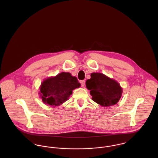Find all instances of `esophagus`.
Masks as SVG:
<instances>
[{"label": "esophagus", "instance_id": "34e87169", "mask_svg": "<svg viewBox=\"0 0 158 158\" xmlns=\"http://www.w3.org/2000/svg\"><path fill=\"white\" fill-rule=\"evenodd\" d=\"M81 85L82 87H84L85 85V80H81Z\"/></svg>", "mask_w": 158, "mask_h": 158}]
</instances>
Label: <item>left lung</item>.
Masks as SVG:
<instances>
[{
	"label": "left lung",
	"instance_id": "8db88e82",
	"mask_svg": "<svg viewBox=\"0 0 158 158\" xmlns=\"http://www.w3.org/2000/svg\"><path fill=\"white\" fill-rule=\"evenodd\" d=\"M92 100L102 106H111L120 100L122 88L115 80L101 73H92L86 82Z\"/></svg>",
	"mask_w": 158,
	"mask_h": 158
}]
</instances>
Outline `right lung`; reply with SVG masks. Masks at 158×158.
Here are the masks:
<instances>
[{"instance_id": "add662e5", "label": "right lung", "mask_w": 158, "mask_h": 158, "mask_svg": "<svg viewBox=\"0 0 158 158\" xmlns=\"http://www.w3.org/2000/svg\"><path fill=\"white\" fill-rule=\"evenodd\" d=\"M77 77L69 72H61L54 77L44 80L40 86V97L43 102L55 106L68 100L72 90L80 86Z\"/></svg>"}]
</instances>
